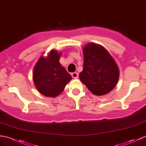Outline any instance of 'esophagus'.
<instances>
[{
    "mask_svg": "<svg viewBox=\"0 0 146 146\" xmlns=\"http://www.w3.org/2000/svg\"><path fill=\"white\" fill-rule=\"evenodd\" d=\"M71 76H72L73 78H77L78 77V73H76V72H74V73H72V74H71Z\"/></svg>",
    "mask_w": 146,
    "mask_h": 146,
    "instance_id": "1",
    "label": "esophagus"
}]
</instances>
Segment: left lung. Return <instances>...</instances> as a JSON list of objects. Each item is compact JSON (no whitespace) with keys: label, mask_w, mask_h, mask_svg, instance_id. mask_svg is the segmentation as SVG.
Returning <instances> with one entry per match:
<instances>
[{"label":"left lung","mask_w":146,"mask_h":146,"mask_svg":"<svg viewBox=\"0 0 146 146\" xmlns=\"http://www.w3.org/2000/svg\"><path fill=\"white\" fill-rule=\"evenodd\" d=\"M84 63L80 80L93 94L100 96L111 92L119 78V70L104 46L90 42L83 49Z\"/></svg>","instance_id":"obj_1"}]
</instances>
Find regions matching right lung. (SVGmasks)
Here are the masks:
<instances>
[{
    "mask_svg": "<svg viewBox=\"0 0 146 146\" xmlns=\"http://www.w3.org/2000/svg\"><path fill=\"white\" fill-rule=\"evenodd\" d=\"M61 55V52L52 49L46 58L41 56L34 68V83L46 97H57L72 78L59 61Z\"/></svg>",
    "mask_w": 146,
    "mask_h": 146,
    "instance_id": "right-lung-1",
    "label": "right lung"
}]
</instances>
